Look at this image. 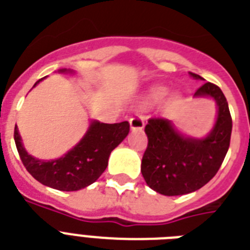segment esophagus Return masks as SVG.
Here are the masks:
<instances>
[{
  "label": "esophagus",
  "mask_w": 250,
  "mask_h": 250,
  "mask_svg": "<svg viewBox=\"0 0 250 250\" xmlns=\"http://www.w3.org/2000/svg\"><path fill=\"white\" fill-rule=\"evenodd\" d=\"M130 129L135 131V130H142L144 127V119L142 116H134L129 120Z\"/></svg>",
  "instance_id": "esophagus-1"
}]
</instances>
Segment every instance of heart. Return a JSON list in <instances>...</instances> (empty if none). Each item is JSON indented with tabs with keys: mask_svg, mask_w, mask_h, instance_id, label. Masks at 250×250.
I'll return each mask as SVG.
<instances>
[{
	"mask_svg": "<svg viewBox=\"0 0 250 250\" xmlns=\"http://www.w3.org/2000/svg\"><path fill=\"white\" fill-rule=\"evenodd\" d=\"M167 93H168V89H167L166 86H157V88H154L150 93V97L153 98V100H161V98H164L165 96H167Z\"/></svg>",
	"mask_w": 250,
	"mask_h": 250,
	"instance_id": "1",
	"label": "heart"
}]
</instances>
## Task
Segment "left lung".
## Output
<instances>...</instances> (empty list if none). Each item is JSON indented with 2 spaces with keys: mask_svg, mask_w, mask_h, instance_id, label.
I'll use <instances>...</instances> for the list:
<instances>
[{
  "mask_svg": "<svg viewBox=\"0 0 250 250\" xmlns=\"http://www.w3.org/2000/svg\"><path fill=\"white\" fill-rule=\"evenodd\" d=\"M189 75L204 80L197 74ZM194 98L216 103V120L207 135H187L168 119H150L146 125L148 147L140 170L148 187L162 195H184L201 189L216 175L229 150L232 121L222 90L204 83Z\"/></svg>",
  "mask_w": 250,
  "mask_h": 250,
  "instance_id": "1",
  "label": "left lung"
}]
</instances>
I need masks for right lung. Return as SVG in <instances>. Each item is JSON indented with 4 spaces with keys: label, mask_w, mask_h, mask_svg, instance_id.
Masks as SVG:
<instances>
[{
    "label": "right lung",
    "mask_w": 250,
    "mask_h": 250,
    "mask_svg": "<svg viewBox=\"0 0 250 250\" xmlns=\"http://www.w3.org/2000/svg\"><path fill=\"white\" fill-rule=\"evenodd\" d=\"M59 74L74 75L75 71L60 69ZM43 79H39L34 86ZM129 130L127 121L104 124L90 120L83 138L71 149L55 160H39L29 154L18 126H15L14 139L22 164L36 180L57 190L76 191L98 180L108 165L111 152L127 137Z\"/></svg>",
    "instance_id": "right-lung-1"
}]
</instances>
